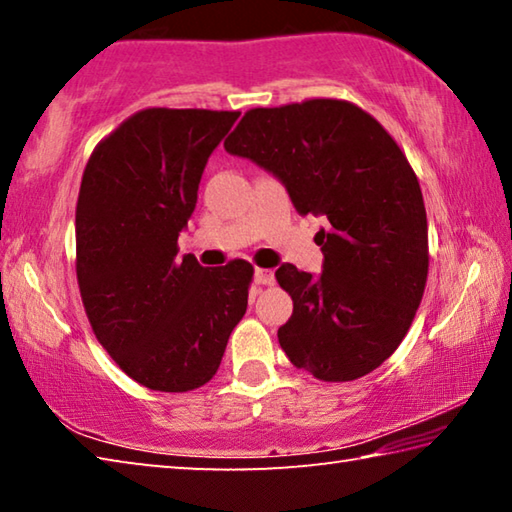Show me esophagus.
<instances>
[{
  "label": "esophagus",
  "instance_id": "1",
  "mask_svg": "<svg viewBox=\"0 0 512 512\" xmlns=\"http://www.w3.org/2000/svg\"><path fill=\"white\" fill-rule=\"evenodd\" d=\"M255 282L259 287H271L275 282V275L268 271V268H255Z\"/></svg>",
  "mask_w": 512,
  "mask_h": 512
}]
</instances>
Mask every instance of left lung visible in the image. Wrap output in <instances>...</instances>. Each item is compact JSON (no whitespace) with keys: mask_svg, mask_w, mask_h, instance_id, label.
Segmentation results:
<instances>
[{"mask_svg":"<svg viewBox=\"0 0 512 512\" xmlns=\"http://www.w3.org/2000/svg\"><path fill=\"white\" fill-rule=\"evenodd\" d=\"M223 146L271 171L300 214L329 221L316 235L323 273L275 271L293 300L277 329L289 361L320 381L379 368L409 332L429 273L427 210L400 146L341 99L253 108Z\"/></svg>","mask_w":512,"mask_h":512,"instance_id":"8db88e82","label":"left lung"}]
</instances>
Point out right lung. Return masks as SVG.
<instances>
[{
	"instance_id": "right-lung-1",
	"label": "right lung",
	"mask_w": 512,
	"mask_h": 512,
	"mask_svg": "<svg viewBox=\"0 0 512 512\" xmlns=\"http://www.w3.org/2000/svg\"><path fill=\"white\" fill-rule=\"evenodd\" d=\"M239 112L146 108L97 144L76 203V277L97 341L151 391L187 393L221 366L253 266L178 259L212 151Z\"/></svg>"
}]
</instances>
